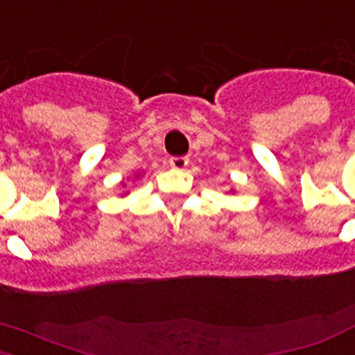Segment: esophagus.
<instances>
[{
    "instance_id": "1",
    "label": "esophagus",
    "mask_w": 355,
    "mask_h": 355,
    "mask_svg": "<svg viewBox=\"0 0 355 355\" xmlns=\"http://www.w3.org/2000/svg\"><path fill=\"white\" fill-rule=\"evenodd\" d=\"M169 164H171V168L175 169H184L189 164V158L187 157H173L171 160H169Z\"/></svg>"
}]
</instances>
